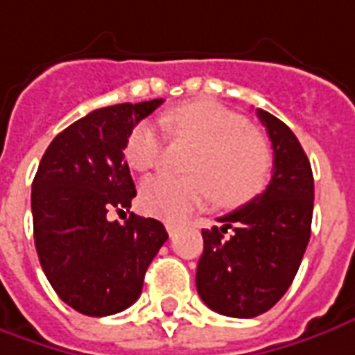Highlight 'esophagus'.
<instances>
[{
	"label": "esophagus",
	"instance_id": "obj_1",
	"mask_svg": "<svg viewBox=\"0 0 355 355\" xmlns=\"http://www.w3.org/2000/svg\"><path fill=\"white\" fill-rule=\"evenodd\" d=\"M165 227H167V233L168 235H171V237H173V235H175V233H177V223H171V221H167V223H165Z\"/></svg>",
	"mask_w": 355,
	"mask_h": 355
}]
</instances>
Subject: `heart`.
<instances>
[{"mask_svg": "<svg viewBox=\"0 0 355 355\" xmlns=\"http://www.w3.org/2000/svg\"><path fill=\"white\" fill-rule=\"evenodd\" d=\"M165 124L175 137L198 144V151L188 163L190 177L157 175L141 184L139 202L147 214L180 221L214 196L221 206L235 208L266 188L272 173L268 141L239 112L211 101H192L167 112ZM163 149L161 128L144 120L130 132L124 155L130 167L146 173L157 167Z\"/></svg>", "mask_w": 355, "mask_h": 355, "instance_id": "heart-1", "label": "heart"}]
</instances>
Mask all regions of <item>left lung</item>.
<instances>
[{"label": "left lung", "instance_id": "left-lung-1", "mask_svg": "<svg viewBox=\"0 0 355 355\" xmlns=\"http://www.w3.org/2000/svg\"><path fill=\"white\" fill-rule=\"evenodd\" d=\"M274 149L266 190L243 208L202 229L198 295L225 317L252 319L272 309L297 274L311 237L315 184L295 134L266 110H257ZM230 231V235L225 233Z\"/></svg>", "mask_w": 355, "mask_h": 355}]
</instances>
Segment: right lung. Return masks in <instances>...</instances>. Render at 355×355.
Here are the masks:
<instances>
[{
    "instance_id": "right-lung-1",
    "label": "right lung",
    "mask_w": 355,
    "mask_h": 355,
    "mask_svg": "<svg viewBox=\"0 0 355 355\" xmlns=\"http://www.w3.org/2000/svg\"><path fill=\"white\" fill-rule=\"evenodd\" d=\"M163 98L96 108L60 132L48 146L33 180L35 247L58 297L87 317L128 309L141 293L144 276L167 241L153 218L124 216L136 187L124 146L139 120Z\"/></svg>"
}]
</instances>
